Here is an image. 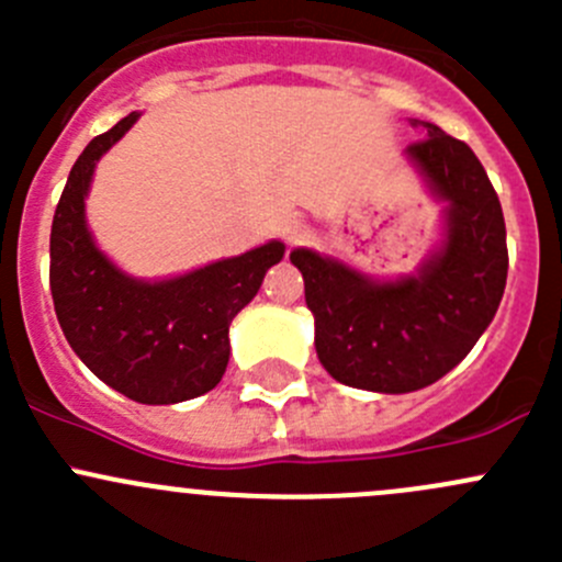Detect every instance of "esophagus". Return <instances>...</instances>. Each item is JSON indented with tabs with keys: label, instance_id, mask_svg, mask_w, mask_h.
<instances>
[{
	"label": "esophagus",
	"instance_id": "1",
	"mask_svg": "<svg viewBox=\"0 0 562 562\" xmlns=\"http://www.w3.org/2000/svg\"><path fill=\"white\" fill-rule=\"evenodd\" d=\"M304 236H307V223H304L302 217H291L282 223V239H285L288 245H299Z\"/></svg>",
	"mask_w": 562,
	"mask_h": 562
}]
</instances>
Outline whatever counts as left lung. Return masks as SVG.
<instances>
[{
    "label": "left lung",
    "instance_id": "8db88e82",
    "mask_svg": "<svg viewBox=\"0 0 562 562\" xmlns=\"http://www.w3.org/2000/svg\"><path fill=\"white\" fill-rule=\"evenodd\" d=\"M424 133L407 155L449 201V239L416 277L372 282L310 249L291 252L315 315L317 359L345 386L407 394L440 381L506 291V223L490 176L464 140L429 122Z\"/></svg>",
    "mask_w": 562,
    "mask_h": 562
}]
</instances>
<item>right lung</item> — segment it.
Returning <instances> with one entry per match:
<instances>
[{
  "label": "right lung",
  "mask_w": 562,
  "mask_h": 562,
  "mask_svg": "<svg viewBox=\"0 0 562 562\" xmlns=\"http://www.w3.org/2000/svg\"><path fill=\"white\" fill-rule=\"evenodd\" d=\"M135 119L130 113L89 140L67 176L50 225V296L67 342L100 381L144 405H173L217 386L228 367L231 321L285 247L269 241L176 280L124 277L94 247L83 195L100 155Z\"/></svg>",
  "instance_id": "1"
}]
</instances>
